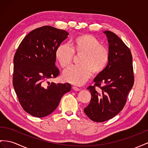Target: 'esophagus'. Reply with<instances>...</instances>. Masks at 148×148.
<instances>
[{"mask_svg":"<svg viewBox=\"0 0 148 148\" xmlns=\"http://www.w3.org/2000/svg\"><path fill=\"white\" fill-rule=\"evenodd\" d=\"M73 89L74 90H76V91H78V90H81L80 88H77V87H76V86H73Z\"/></svg>","mask_w":148,"mask_h":148,"instance_id":"1","label":"esophagus"}]
</instances>
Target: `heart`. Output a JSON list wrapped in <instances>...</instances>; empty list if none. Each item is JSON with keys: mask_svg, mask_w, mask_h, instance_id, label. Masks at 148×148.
<instances>
[{"mask_svg": "<svg viewBox=\"0 0 148 148\" xmlns=\"http://www.w3.org/2000/svg\"><path fill=\"white\" fill-rule=\"evenodd\" d=\"M80 55L79 65H74L64 71L62 78L65 81L75 85H82L94 74L102 73L108 66L110 53L109 49L101 44L100 40L90 34L77 36L71 47L67 43L59 44L56 48L55 58L60 67L69 66L74 54Z\"/></svg>", "mask_w": 148, "mask_h": 148, "instance_id": "1", "label": "heart"}]
</instances>
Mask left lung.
<instances>
[{"label": "left lung", "instance_id": "left-lung-1", "mask_svg": "<svg viewBox=\"0 0 148 148\" xmlns=\"http://www.w3.org/2000/svg\"><path fill=\"white\" fill-rule=\"evenodd\" d=\"M106 34L110 58L105 69L94 79L88 89L91 94L84 112L93 121L102 123L116 116L124 107L129 92L134 85L132 57L130 48L111 31ZM96 86L100 88L97 92Z\"/></svg>", "mask_w": 148, "mask_h": 148}]
</instances>
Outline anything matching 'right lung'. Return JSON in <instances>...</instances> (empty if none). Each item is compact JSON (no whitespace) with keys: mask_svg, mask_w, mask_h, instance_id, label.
Instances as JSON below:
<instances>
[{"mask_svg":"<svg viewBox=\"0 0 148 148\" xmlns=\"http://www.w3.org/2000/svg\"><path fill=\"white\" fill-rule=\"evenodd\" d=\"M69 33L49 25L33 30L18 45L14 58L13 86L24 110L32 116L43 117L58 108L69 83H49L59 75L55 65L56 48Z\"/></svg>","mask_w":148,"mask_h":148,"instance_id":"1","label":"right lung"}]
</instances>
